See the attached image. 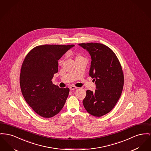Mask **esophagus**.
<instances>
[{
  "label": "esophagus",
  "instance_id": "esophagus-1",
  "mask_svg": "<svg viewBox=\"0 0 151 151\" xmlns=\"http://www.w3.org/2000/svg\"><path fill=\"white\" fill-rule=\"evenodd\" d=\"M77 88H78V87H75V86H71L70 88L71 91H73V90L76 89Z\"/></svg>",
  "mask_w": 151,
  "mask_h": 151
}]
</instances>
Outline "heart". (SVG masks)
<instances>
[{
	"label": "heart",
	"mask_w": 151,
	"mask_h": 151,
	"mask_svg": "<svg viewBox=\"0 0 151 151\" xmlns=\"http://www.w3.org/2000/svg\"><path fill=\"white\" fill-rule=\"evenodd\" d=\"M83 58V56H81L79 55V56H78L76 57V59H77V58Z\"/></svg>",
	"instance_id": "heart-1"
}]
</instances>
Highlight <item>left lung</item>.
I'll use <instances>...</instances> for the list:
<instances>
[{
    "label": "left lung",
    "mask_w": 151,
    "mask_h": 151,
    "mask_svg": "<svg viewBox=\"0 0 151 151\" xmlns=\"http://www.w3.org/2000/svg\"><path fill=\"white\" fill-rule=\"evenodd\" d=\"M79 45L91 56L89 75L96 85L95 92L86 91L83 103L89 114L101 117L114 108L121 96L124 86L122 67L115 53L106 45L98 43Z\"/></svg>",
    "instance_id": "obj_1"
}]
</instances>
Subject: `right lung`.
Here are the masks:
<instances>
[{
  "instance_id": "1",
  "label": "right lung",
  "mask_w": 151,
  "mask_h": 151,
  "mask_svg": "<svg viewBox=\"0 0 151 151\" xmlns=\"http://www.w3.org/2000/svg\"><path fill=\"white\" fill-rule=\"evenodd\" d=\"M74 45H37L22 63L20 86L26 101L39 115L50 118L58 114L68 98L69 88H60L52 81L58 72V60Z\"/></svg>"
}]
</instances>
